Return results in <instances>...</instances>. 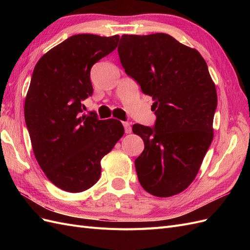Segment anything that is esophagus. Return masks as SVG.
Segmentation results:
<instances>
[{
	"label": "esophagus",
	"mask_w": 250,
	"mask_h": 250,
	"mask_svg": "<svg viewBox=\"0 0 250 250\" xmlns=\"http://www.w3.org/2000/svg\"><path fill=\"white\" fill-rule=\"evenodd\" d=\"M124 128H125V132L126 133H130L131 132V126H130V123L129 122H123L122 123Z\"/></svg>",
	"instance_id": "esophagus-1"
}]
</instances>
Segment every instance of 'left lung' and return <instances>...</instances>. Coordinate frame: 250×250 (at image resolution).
I'll use <instances>...</instances> for the list:
<instances>
[{
	"label": "left lung",
	"instance_id": "8db88e82",
	"mask_svg": "<svg viewBox=\"0 0 250 250\" xmlns=\"http://www.w3.org/2000/svg\"><path fill=\"white\" fill-rule=\"evenodd\" d=\"M118 52L127 75L152 97L155 128L132 131L144 141L134 161L144 190L156 197L185 191L214 138L217 92L200 53L165 33L121 37Z\"/></svg>",
	"mask_w": 250,
	"mask_h": 250
}]
</instances>
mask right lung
I'll return each mask as SVG.
<instances>
[{
    "instance_id": "obj_1",
    "label": "right lung",
    "mask_w": 250,
    "mask_h": 250,
    "mask_svg": "<svg viewBox=\"0 0 250 250\" xmlns=\"http://www.w3.org/2000/svg\"><path fill=\"white\" fill-rule=\"evenodd\" d=\"M119 40V35H73L34 67L25 99L26 125L40 167L63 191L92 188L100 178L102 157L124 134L118 120L81 113V101L93 95L90 69L117 48Z\"/></svg>"
}]
</instances>
